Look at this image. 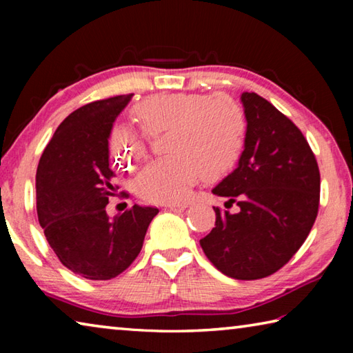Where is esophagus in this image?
<instances>
[{
  "instance_id": "34e87169",
  "label": "esophagus",
  "mask_w": 353,
  "mask_h": 353,
  "mask_svg": "<svg viewBox=\"0 0 353 353\" xmlns=\"http://www.w3.org/2000/svg\"><path fill=\"white\" fill-rule=\"evenodd\" d=\"M165 207L171 212H182L187 208V204H182V202H171V204H166Z\"/></svg>"
}]
</instances>
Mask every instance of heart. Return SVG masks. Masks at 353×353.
<instances>
[{"label": "heart", "mask_w": 353, "mask_h": 353, "mask_svg": "<svg viewBox=\"0 0 353 353\" xmlns=\"http://www.w3.org/2000/svg\"><path fill=\"white\" fill-rule=\"evenodd\" d=\"M132 115L149 137L170 130L168 155L137 177L139 194L155 204L183 199L201 176L213 182L230 174L246 145V112L224 93L154 94L135 104ZM109 154L119 170L130 171L146 157L148 146L141 137L117 126L109 135Z\"/></svg>", "instance_id": "b5f03b06"}]
</instances>
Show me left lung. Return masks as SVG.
Wrapping results in <instances>:
<instances>
[{
  "label": "left lung",
  "instance_id": "obj_1",
  "mask_svg": "<svg viewBox=\"0 0 353 353\" xmlns=\"http://www.w3.org/2000/svg\"><path fill=\"white\" fill-rule=\"evenodd\" d=\"M248 137L238 168L213 194L240 207L213 210L216 221L199 241L225 276L256 280L291 260L318 216L321 174L308 141L294 123L256 93H243Z\"/></svg>",
  "mask_w": 353,
  "mask_h": 353
}]
</instances>
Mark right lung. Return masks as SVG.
<instances>
[{"label": "right lung", "mask_w": 353, "mask_h": 353, "mask_svg": "<svg viewBox=\"0 0 353 353\" xmlns=\"http://www.w3.org/2000/svg\"><path fill=\"white\" fill-rule=\"evenodd\" d=\"M130 97L93 101L70 113L37 166V214L46 240L63 266L88 280L126 271L159 213L139 204L113 218L105 213L119 188L109 166V135Z\"/></svg>", "instance_id": "right-lung-1"}]
</instances>
